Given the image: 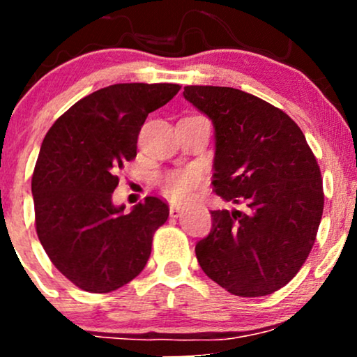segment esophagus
Here are the masks:
<instances>
[{
  "mask_svg": "<svg viewBox=\"0 0 357 357\" xmlns=\"http://www.w3.org/2000/svg\"><path fill=\"white\" fill-rule=\"evenodd\" d=\"M169 215L173 216V218H178V216L181 215V208L176 206V204H171V208H169Z\"/></svg>",
  "mask_w": 357,
  "mask_h": 357,
  "instance_id": "obj_1",
  "label": "esophagus"
}]
</instances>
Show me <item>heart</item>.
<instances>
[{"label":"heart","instance_id":"heart-1","mask_svg":"<svg viewBox=\"0 0 357 357\" xmlns=\"http://www.w3.org/2000/svg\"><path fill=\"white\" fill-rule=\"evenodd\" d=\"M199 174L195 169H183L176 171V173L167 174L162 179L161 188L162 192L171 199L173 203H183L191 198L192 190L198 186Z\"/></svg>","mask_w":357,"mask_h":357}]
</instances>
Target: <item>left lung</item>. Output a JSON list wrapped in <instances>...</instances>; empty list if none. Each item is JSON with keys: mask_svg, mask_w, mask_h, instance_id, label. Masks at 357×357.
I'll use <instances>...</instances> for the list:
<instances>
[{"mask_svg": "<svg viewBox=\"0 0 357 357\" xmlns=\"http://www.w3.org/2000/svg\"><path fill=\"white\" fill-rule=\"evenodd\" d=\"M184 99L215 127L213 186L245 210H215L196 243L203 272L240 297L289 284L317 235L322 178L304 132L284 110L231 87L188 85Z\"/></svg>", "mask_w": 357, "mask_h": 357, "instance_id": "left-lung-1", "label": "left lung"}]
</instances>
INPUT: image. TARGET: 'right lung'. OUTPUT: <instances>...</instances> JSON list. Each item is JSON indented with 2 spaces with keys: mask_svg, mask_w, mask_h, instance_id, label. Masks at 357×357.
Here are the masks:
<instances>
[{
  "mask_svg": "<svg viewBox=\"0 0 357 357\" xmlns=\"http://www.w3.org/2000/svg\"><path fill=\"white\" fill-rule=\"evenodd\" d=\"M178 84H116L73 104L43 139L31 178L35 225L52 264L85 292L107 294L146 267L169 208L147 196L124 211L112 203L117 171L137 154L147 114Z\"/></svg>",
  "mask_w": 357,
  "mask_h": 357,
  "instance_id": "right-lung-1",
  "label": "right lung"
}]
</instances>
